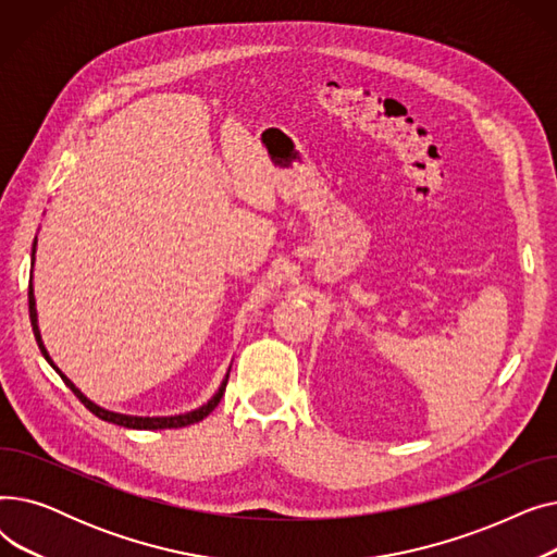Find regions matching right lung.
<instances>
[{
	"label": "right lung",
	"mask_w": 557,
	"mask_h": 557,
	"mask_svg": "<svg viewBox=\"0 0 557 557\" xmlns=\"http://www.w3.org/2000/svg\"><path fill=\"white\" fill-rule=\"evenodd\" d=\"M36 246H38V237L34 239V248H32V282H28V315H32V325H34V334H36V341H38V347H40V352H42V357L47 359V363L61 374V379L63 382L67 384V388L85 404V408H90V411L99 418V420H103V422H110V424H120V426H126V429H137V431H156V429H181V426H187V424H194V422H200V420H205L208 418L214 408L219 406V401H221V397H223V393H225V386H227V376H230V368H227V372H225V376H223V382H221V386H219V391L205 401V404H200L198 408H194V411H187V413H178V416H126V413H116V411H108V408H103V406H99V404H95L90 397H85L83 393H81V388H76V384L72 382V379L67 376V374H63V370L58 368L55 363H53V359L49 357V352H47V347H45V343H42V336H40V327H38V309H36V296H34V263H36Z\"/></svg>",
	"instance_id": "add662e5"
}]
</instances>
